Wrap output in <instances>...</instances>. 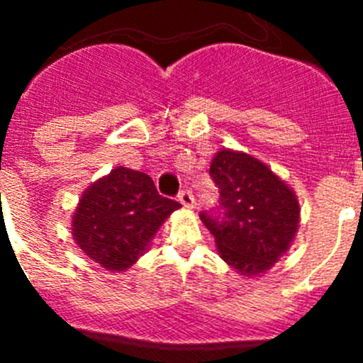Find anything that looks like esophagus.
Masks as SVG:
<instances>
[{"label":"esophagus","mask_w":363,"mask_h":363,"mask_svg":"<svg viewBox=\"0 0 363 363\" xmlns=\"http://www.w3.org/2000/svg\"><path fill=\"white\" fill-rule=\"evenodd\" d=\"M178 200L182 201V205H184V207H187V209H192V207L196 205V200H194V194H192V192L189 191V189H184V191H179Z\"/></svg>","instance_id":"esophagus-1"}]
</instances>
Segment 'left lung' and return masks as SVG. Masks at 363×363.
<instances>
[{
    "label": "left lung",
    "mask_w": 363,
    "mask_h": 363,
    "mask_svg": "<svg viewBox=\"0 0 363 363\" xmlns=\"http://www.w3.org/2000/svg\"><path fill=\"white\" fill-rule=\"evenodd\" d=\"M220 191L216 207L200 213L220 256L243 277H256L289 249L300 220L294 192L256 158L220 150L209 169Z\"/></svg>",
    "instance_id": "1"
}]
</instances>
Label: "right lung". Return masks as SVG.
I'll use <instances>...</instances> for the list:
<instances>
[{
	"label": "right lung",
	"mask_w": 363,
	"mask_h": 363,
	"mask_svg": "<svg viewBox=\"0 0 363 363\" xmlns=\"http://www.w3.org/2000/svg\"><path fill=\"white\" fill-rule=\"evenodd\" d=\"M178 207V201L156 191L150 176L118 167L79 200L72 218L74 240L101 267L125 271Z\"/></svg>",
	"instance_id": "obj_1"
}]
</instances>
